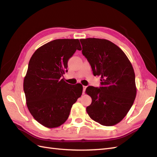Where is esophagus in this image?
Wrapping results in <instances>:
<instances>
[{"label": "esophagus", "instance_id": "obj_1", "mask_svg": "<svg viewBox=\"0 0 157 157\" xmlns=\"http://www.w3.org/2000/svg\"><path fill=\"white\" fill-rule=\"evenodd\" d=\"M86 86H83V91H82V94H85V91H86Z\"/></svg>", "mask_w": 157, "mask_h": 157}]
</instances>
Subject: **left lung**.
Instances as JSON below:
<instances>
[{"mask_svg":"<svg viewBox=\"0 0 157 157\" xmlns=\"http://www.w3.org/2000/svg\"><path fill=\"white\" fill-rule=\"evenodd\" d=\"M82 53L94 76L101 77L99 88L88 86L92 98L86 111L92 120L111 126L120 122L132 107L136 96L135 73L130 61L119 47L106 39H80Z\"/></svg>","mask_w":157,"mask_h":157,"instance_id":"1","label":"left lung"}]
</instances>
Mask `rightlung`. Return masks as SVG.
Wrapping results in <instances>:
<instances>
[{
	"mask_svg": "<svg viewBox=\"0 0 157 157\" xmlns=\"http://www.w3.org/2000/svg\"><path fill=\"white\" fill-rule=\"evenodd\" d=\"M78 39H56L38 48L31 58L23 80L27 106L33 118L45 127L63 124L71 109L81 96L82 86L61 79L76 50Z\"/></svg>",
	"mask_w": 157,
	"mask_h": 157,
	"instance_id": "1",
	"label": "right lung"
}]
</instances>
